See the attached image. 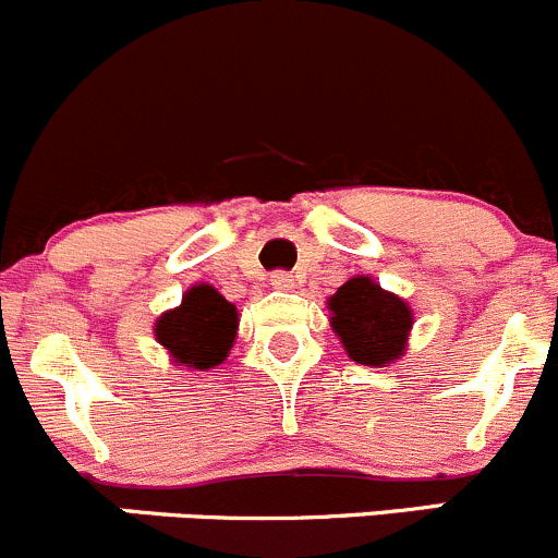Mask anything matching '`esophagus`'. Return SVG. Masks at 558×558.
Returning a JSON list of instances; mask_svg holds the SVG:
<instances>
[{
	"label": "esophagus",
	"mask_w": 558,
	"mask_h": 558,
	"mask_svg": "<svg viewBox=\"0 0 558 558\" xmlns=\"http://www.w3.org/2000/svg\"><path fill=\"white\" fill-rule=\"evenodd\" d=\"M269 283L275 286V289H294V275L286 272V269H275L272 275H269Z\"/></svg>",
	"instance_id": "obj_1"
}]
</instances>
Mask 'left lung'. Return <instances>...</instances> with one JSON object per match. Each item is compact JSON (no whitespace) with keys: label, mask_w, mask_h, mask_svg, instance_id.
<instances>
[{"label":"left lung","mask_w":558,"mask_h":558,"mask_svg":"<svg viewBox=\"0 0 558 558\" xmlns=\"http://www.w3.org/2000/svg\"><path fill=\"white\" fill-rule=\"evenodd\" d=\"M332 329L360 365H387L405 351L411 311L371 278H351L329 300Z\"/></svg>","instance_id":"8db88e82"}]
</instances>
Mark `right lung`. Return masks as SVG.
<instances>
[{"mask_svg":"<svg viewBox=\"0 0 558 558\" xmlns=\"http://www.w3.org/2000/svg\"><path fill=\"white\" fill-rule=\"evenodd\" d=\"M155 335L177 362L207 371L220 365L234 343L236 307L213 286H193L180 307L158 318Z\"/></svg>","mask_w":558,"mask_h":558,"instance_id":"1","label":"right lung"}]
</instances>
